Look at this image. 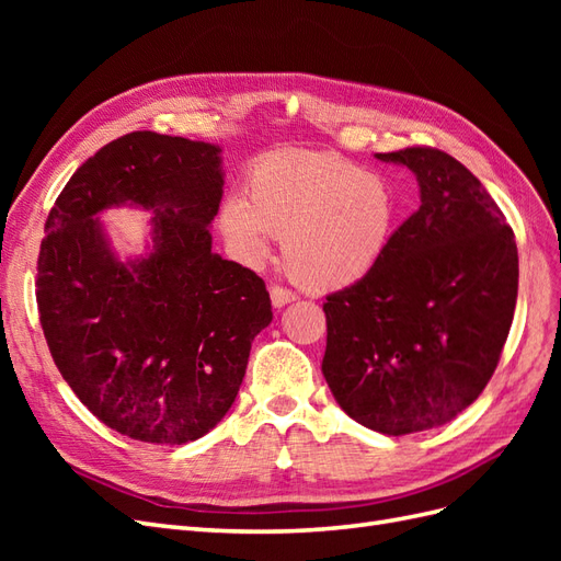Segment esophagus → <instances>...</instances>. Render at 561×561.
I'll list each match as a JSON object with an SVG mask.
<instances>
[{"instance_id": "esophagus-1", "label": "esophagus", "mask_w": 561, "mask_h": 561, "mask_svg": "<svg viewBox=\"0 0 561 561\" xmlns=\"http://www.w3.org/2000/svg\"><path fill=\"white\" fill-rule=\"evenodd\" d=\"M268 295H271V304H274L276 309H280V307H285V304H290V301L297 299V295L293 290H287V287H280V285H271Z\"/></svg>"}]
</instances>
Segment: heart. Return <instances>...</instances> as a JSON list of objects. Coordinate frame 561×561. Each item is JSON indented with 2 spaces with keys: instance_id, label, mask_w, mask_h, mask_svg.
I'll use <instances>...</instances> for the list:
<instances>
[{
  "instance_id": "obj_1",
  "label": "heart",
  "mask_w": 561,
  "mask_h": 561,
  "mask_svg": "<svg viewBox=\"0 0 561 561\" xmlns=\"http://www.w3.org/2000/svg\"><path fill=\"white\" fill-rule=\"evenodd\" d=\"M245 186L248 196L233 192L219 206L225 241L260 264L283 239L285 268L309 290H342L375 274L400 225L393 184L332 151H271Z\"/></svg>"
}]
</instances>
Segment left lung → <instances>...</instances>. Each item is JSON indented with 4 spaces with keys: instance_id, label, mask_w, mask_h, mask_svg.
<instances>
[{
    "instance_id": "obj_1",
    "label": "left lung",
    "mask_w": 561,
    "mask_h": 561,
    "mask_svg": "<svg viewBox=\"0 0 561 561\" xmlns=\"http://www.w3.org/2000/svg\"><path fill=\"white\" fill-rule=\"evenodd\" d=\"M375 157L410 168L421 206L375 274L322 304V375L353 421L407 435L445 426L494 375L517 304V243L482 182L445 151Z\"/></svg>"
}]
</instances>
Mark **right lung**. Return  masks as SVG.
<instances>
[{
    "mask_svg": "<svg viewBox=\"0 0 561 561\" xmlns=\"http://www.w3.org/2000/svg\"><path fill=\"white\" fill-rule=\"evenodd\" d=\"M222 147L138 130L77 168L46 219L37 307L54 363L112 431L184 445L239 396L250 344L274 318L264 280L213 252ZM152 213L150 243L122 261L99 222Z\"/></svg>",
    "mask_w": 561,
    "mask_h": 561,
    "instance_id": "add662e5",
    "label": "right lung"
}]
</instances>
